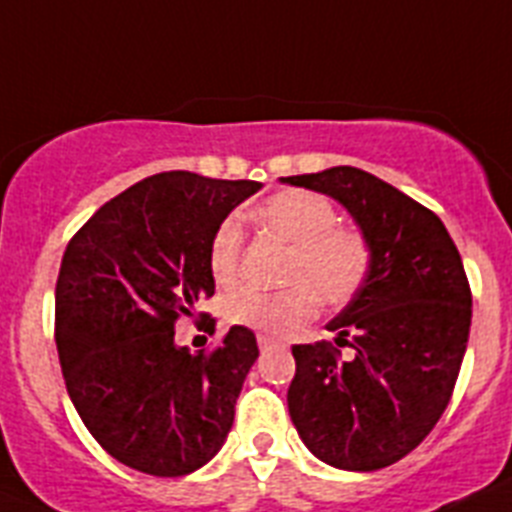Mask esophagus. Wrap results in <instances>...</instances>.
Returning <instances> with one entry per match:
<instances>
[{"label":"esophagus","mask_w":512,"mask_h":512,"mask_svg":"<svg viewBox=\"0 0 512 512\" xmlns=\"http://www.w3.org/2000/svg\"><path fill=\"white\" fill-rule=\"evenodd\" d=\"M271 346H274V338L259 336V348H261V351H266V348H271Z\"/></svg>","instance_id":"obj_1"}]
</instances>
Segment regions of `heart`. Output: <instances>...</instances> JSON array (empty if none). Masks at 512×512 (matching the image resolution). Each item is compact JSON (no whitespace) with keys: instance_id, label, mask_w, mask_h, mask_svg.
Returning <instances> with one entry per match:
<instances>
[{"instance_id":"b5f03b06","label":"heart","mask_w":512,"mask_h":512,"mask_svg":"<svg viewBox=\"0 0 512 512\" xmlns=\"http://www.w3.org/2000/svg\"><path fill=\"white\" fill-rule=\"evenodd\" d=\"M253 220L279 241L289 243L282 292L248 289L230 302V320L284 336L315 315L318 300L325 307H343L354 300L372 271V243L356 228L338 225L336 205L318 192L282 189L251 207ZM243 233L235 217L217 225L207 264L217 284L238 277Z\"/></svg>"}]
</instances>
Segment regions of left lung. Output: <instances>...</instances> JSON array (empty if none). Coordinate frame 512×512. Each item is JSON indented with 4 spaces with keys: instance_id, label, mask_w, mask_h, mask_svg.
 <instances>
[{
    "instance_id": "obj_1",
    "label": "left lung",
    "mask_w": 512,
    "mask_h": 512,
    "mask_svg": "<svg viewBox=\"0 0 512 512\" xmlns=\"http://www.w3.org/2000/svg\"><path fill=\"white\" fill-rule=\"evenodd\" d=\"M279 182L320 192L372 243V271L328 330L333 343L292 346L289 418L320 461L346 472L390 467L443 415L472 325L464 264L438 215L354 166ZM338 345L355 348L348 362Z\"/></svg>"
}]
</instances>
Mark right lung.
Wrapping results in <instances>:
<instances>
[{"label":"right lung","instance_id":"right-lung-1","mask_svg":"<svg viewBox=\"0 0 512 512\" xmlns=\"http://www.w3.org/2000/svg\"><path fill=\"white\" fill-rule=\"evenodd\" d=\"M259 182L164 171L99 207L71 238L56 282V346L76 413L104 451L153 477H182L223 449L253 330L212 354L176 346L174 323L215 295L217 225Z\"/></svg>","mask_w":512,"mask_h":512}]
</instances>
